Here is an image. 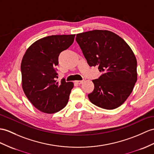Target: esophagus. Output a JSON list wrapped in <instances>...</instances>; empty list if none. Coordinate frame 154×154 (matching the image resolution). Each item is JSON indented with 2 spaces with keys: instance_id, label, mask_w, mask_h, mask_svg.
Instances as JSON below:
<instances>
[{
  "instance_id": "obj_1",
  "label": "esophagus",
  "mask_w": 154,
  "mask_h": 154,
  "mask_svg": "<svg viewBox=\"0 0 154 154\" xmlns=\"http://www.w3.org/2000/svg\"><path fill=\"white\" fill-rule=\"evenodd\" d=\"M83 80H77V81H75V83H76V84H82V83H83Z\"/></svg>"
}]
</instances>
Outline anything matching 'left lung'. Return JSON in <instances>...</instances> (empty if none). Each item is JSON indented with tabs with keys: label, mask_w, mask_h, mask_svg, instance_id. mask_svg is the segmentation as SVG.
<instances>
[{
	"label": "left lung",
	"mask_w": 154,
	"mask_h": 154,
	"mask_svg": "<svg viewBox=\"0 0 154 154\" xmlns=\"http://www.w3.org/2000/svg\"><path fill=\"white\" fill-rule=\"evenodd\" d=\"M76 40L90 66H98L102 75L93 80L94 89L88 98L106 110L121 106L132 92L137 80L135 56L125 40L106 30L76 35Z\"/></svg>",
	"instance_id": "1"
}]
</instances>
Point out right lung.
Here are the masks:
<instances>
[{
	"instance_id": "add662e5",
	"label": "right lung",
	"mask_w": 154,
	"mask_h": 154,
	"mask_svg": "<svg viewBox=\"0 0 154 154\" xmlns=\"http://www.w3.org/2000/svg\"><path fill=\"white\" fill-rule=\"evenodd\" d=\"M75 35H51L36 41L22 59V88L33 106L53 114L63 109L69 101L72 82H57L59 55L72 44Z\"/></svg>"
}]
</instances>
